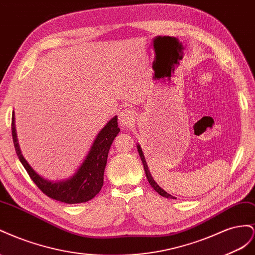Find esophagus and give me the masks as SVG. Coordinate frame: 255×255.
I'll return each instance as SVG.
<instances>
[{
    "mask_svg": "<svg viewBox=\"0 0 255 255\" xmlns=\"http://www.w3.org/2000/svg\"><path fill=\"white\" fill-rule=\"evenodd\" d=\"M134 112L130 109H124L119 114V121L123 127H131L134 124Z\"/></svg>",
    "mask_w": 255,
    "mask_h": 255,
    "instance_id": "34e87169",
    "label": "esophagus"
}]
</instances>
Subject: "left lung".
Here are the masks:
<instances>
[{
  "mask_svg": "<svg viewBox=\"0 0 255 255\" xmlns=\"http://www.w3.org/2000/svg\"><path fill=\"white\" fill-rule=\"evenodd\" d=\"M136 146H137V151H139V155H140L141 160H142V162H143L144 171H145V174H146V177H147V179H148V183H149V185H150L152 188L155 189V191H157L160 195L164 196V198H168V199H175V196H173V195L169 194L168 192H165L161 187H159V185H158V184L156 183V181L154 180V178H152L151 174H150V172H149V170H148L147 163H146V161H145V157H144V155H143L142 148H141L140 145H136Z\"/></svg>",
  "mask_w": 255,
  "mask_h": 255,
  "instance_id": "1",
  "label": "left lung"
}]
</instances>
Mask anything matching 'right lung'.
Here are the masks:
<instances>
[{
	"mask_svg": "<svg viewBox=\"0 0 255 255\" xmlns=\"http://www.w3.org/2000/svg\"><path fill=\"white\" fill-rule=\"evenodd\" d=\"M119 132L120 128L118 126V116H114L100 130L96 139L94 140L89 154L74 175L66 180L50 181L39 176L21 154L16 127H14L13 114L11 119L13 146L20 162L24 166L31 179L43 193L51 199L66 203V204L84 203L95 198V195L99 193L101 187L104 185V173L109 149H110L111 144Z\"/></svg>",
	"mask_w": 255,
	"mask_h": 255,
	"instance_id": "right-lung-1",
	"label": "right lung"
}]
</instances>
